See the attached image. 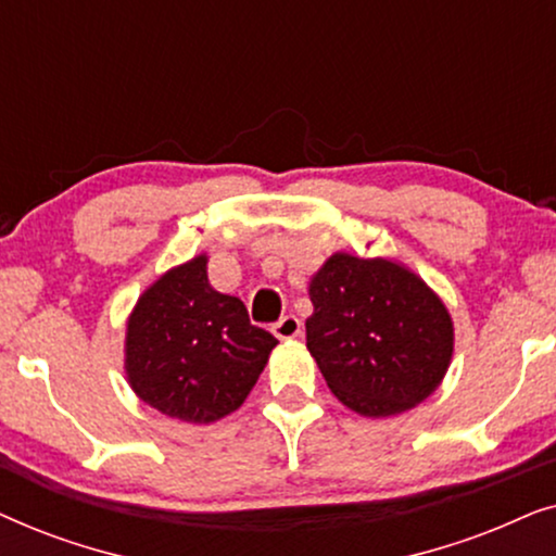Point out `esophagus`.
Returning <instances> with one entry per match:
<instances>
[{"label":"esophagus","instance_id":"esophagus-1","mask_svg":"<svg viewBox=\"0 0 556 556\" xmlns=\"http://www.w3.org/2000/svg\"><path fill=\"white\" fill-rule=\"evenodd\" d=\"M273 333H276L278 339H295L301 333V321L295 316H283L280 321L273 324Z\"/></svg>","mask_w":556,"mask_h":556}]
</instances>
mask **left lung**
<instances>
[{
    "mask_svg": "<svg viewBox=\"0 0 556 556\" xmlns=\"http://www.w3.org/2000/svg\"><path fill=\"white\" fill-rule=\"evenodd\" d=\"M306 346L329 390L364 417L420 405L453 356L445 303L405 265L337 253L308 286Z\"/></svg>",
    "mask_w": 556,
    "mask_h": 556,
    "instance_id": "8db88e82",
    "label": "left lung"
}]
</instances>
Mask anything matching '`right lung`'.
<instances>
[{
	"label": "right lung",
	"instance_id": "1",
	"mask_svg": "<svg viewBox=\"0 0 556 556\" xmlns=\"http://www.w3.org/2000/svg\"><path fill=\"white\" fill-rule=\"evenodd\" d=\"M276 344L245 303L210 286L207 255H197L141 293L126 326V377L162 415L207 425L245 402Z\"/></svg>",
	"mask_w": 556,
	"mask_h": 556
}]
</instances>
